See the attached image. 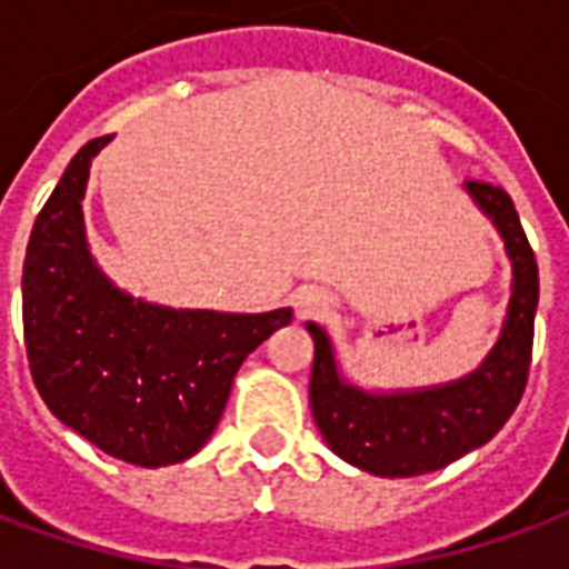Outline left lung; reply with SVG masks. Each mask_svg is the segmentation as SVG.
<instances>
[{
	"instance_id": "obj_1",
	"label": "left lung",
	"mask_w": 569,
	"mask_h": 569,
	"mask_svg": "<svg viewBox=\"0 0 569 569\" xmlns=\"http://www.w3.org/2000/svg\"><path fill=\"white\" fill-rule=\"evenodd\" d=\"M469 194L500 228L512 259V301L497 347L469 378L436 390L396 396L362 393L338 378L332 345L320 326L313 338L310 411L322 439L341 460L371 476L411 478L453 463L493 439L521 402L533 357L539 271L509 191L485 179H466Z\"/></svg>"
}]
</instances>
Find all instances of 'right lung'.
<instances>
[{
  "mask_svg": "<svg viewBox=\"0 0 569 569\" xmlns=\"http://www.w3.org/2000/svg\"><path fill=\"white\" fill-rule=\"evenodd\" d=\"M84 142L36 216L23 259V345L36 390L69 429L133 466L182 463L219 423L237 369L292 310L216 313L133 301L84 243Z\"/></svg>",
  "mask_w": 569,
  "mask_h": 569,
  "instance_id": "right-lung-1",
  "label": "right lung"
}]
</instances>
